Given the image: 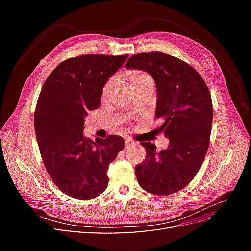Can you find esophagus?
<instances>
[{"label":"esophagus","instance_id":"obj_1","mask_svg":"<svg viewBox=\"0 0 251 251\" xmlns=\"http://www.w3.org/2000/svg\"><path fill=\"white\" fill-rule=\"evenodd\" d=\"M134 144H135V142L133 140H131V139H126V148H130V147L134 146Z\"/></svg>","mask_w":251,"mask_h":251}]
</instances>
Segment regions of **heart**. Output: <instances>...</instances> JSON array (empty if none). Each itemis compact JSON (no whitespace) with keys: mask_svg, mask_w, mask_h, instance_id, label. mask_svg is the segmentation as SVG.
I'll return each instance as SVG.
<instances>
[{"mask_svg":"<svg viewBox=\"0 0 251 251\" xmlns=\"http://www.w3.org/2000/svg\"><path fill=\"white\" fill-rule=\"evenodd\" d=\"M126 77L130 79L134 90L138 89V88L146 87V86L154 87L153 78H151L150 75L146 72L136 71V70L131 71V72L126 73ZM115 82H116L115 78H111L107 83H105V86L103 87V90H102V96L103 97H107L109 95V93L111 92V90L113 89V87L115 86Z\"/></svg>","mask_w":251,"mask_h":251,"instance_id":"obj_1","label":"heart"}]
</instances>
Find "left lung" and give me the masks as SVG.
<instances>
[{
	"label": "left lung",
	"mask_w": 251,
	"mask_h": 251,
	"mask_svg": "<svg viewBox=\"0 0 251 251\" xmlns=\"http://www.w3.org/2000/svg\"><path fill=\"white\" fill-rule=\"evenodd\" d=\"M127 69L148 72L157 89L158 127L170 140L158 151L151 142H141L147 151L136 165L139 185L151 194L168 196L184 188L200 170L209 146L212 102L206 83L192 66L162 52L139 53L130 57Z\"/></svg>",
	"instance_id": "1"
}]
</instances>
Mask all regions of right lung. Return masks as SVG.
<instances>
[{"label": "right lung", "instance_id": "obj_1", "mask_svg": "<svg viewBox=\"0 0 251 251\" xmlns=\"http://www.w3.org/2000/svg\"><path fill=\"white\" fill-rule=\"evenodd\" d=\"M126 55L86 54L60 63L44 82L34 113L43 162L54 184L79 200L96 198L109 183L108 169L125 147L110 135L95 141L83 136L85 117L100 107L102 89Z\"/></svg>", "mask_w": 251, "mask_h": 251}]
</instances>
